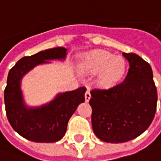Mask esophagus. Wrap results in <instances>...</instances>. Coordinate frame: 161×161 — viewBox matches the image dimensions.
I'll use <instances>...</instances> for the list:
<instances>
[{"label":"esophagus","mask_w":161,"mask_h":161,"mask_svg":"<svg viewBox=\"0 0 161 161\" xmlns=\"http://www.w3.org/2000/svg\"><path fill=\"white\" fill-rule=\"evenodd\" d=\"M91 92H90V91L89 90H87V91L85 92V101L88 102L90 99H91Z\"/></svg>","instance_id":"1"}]
</instances>
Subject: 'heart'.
<instances>
[{"instance_id":"heart-1","label":"heart","mask_w":161,"mask_h":161,"mask_svg":"<svg viewBox=\"0 0 161 161\" xmlns=\"http://www.w3.org/2000/svg\"><path fill=\"white\" fill-rule=\"evenodd\" d=\"M82 70L90 72H100L98 84L103 88H110L121 79L126 70V64L121 58H114L110 53L97 51L85 57Z\"/></svg>"}]
</instances>
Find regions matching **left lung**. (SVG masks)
Listing matches in <instances>:
<instances>
[{"label": "left lung", "instance_id": "1", "mask_svg": "<svg viewBox=\"0 0 161 161\" xmlns=\"http://www.w3.org/2000/svg\"><path fill=\"white\" fill-rule=\"evenodd\" d=\"M129 69L121 83L108 89H92L90 105L95 135L103 142L121 143L146 131L154 118L157 89L152 68L135 53H122Z\"/></svg>", "mask_w": 161, "mask_h": 161}]
</instances>
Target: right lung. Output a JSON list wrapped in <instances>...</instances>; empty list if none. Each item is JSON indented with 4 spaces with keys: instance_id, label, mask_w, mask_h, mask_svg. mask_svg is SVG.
Instances as JSON below:
<instances>
[{
    "instance_id": "obj_1",
    "label": "right lung",
    "mask_w": 161,
    "mask_h": 161,
    "mask_svg": "<svg viewBox=\"0 0 161 161\" xmlns=\"http://www.w3.org/2000/svg\"><path fill=\"white\" fill-rule=\"evenodd\" d=\"M67 50L55 47L23 57L9 70L4 102L7 117L12 128L24 138L35 142H55L63 138L67 124L79 103L85 100L86 88L59 94L49 104L41 108H27L23 103L20 91V79L39 64L46 60L64 58Z\"/></svg>"
}]
</instances>
